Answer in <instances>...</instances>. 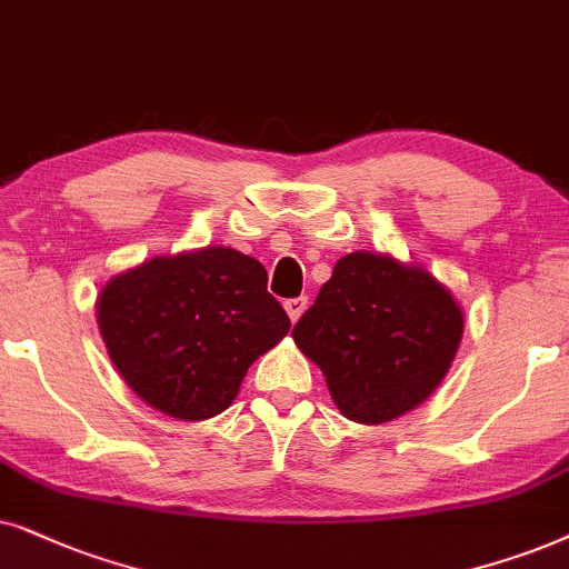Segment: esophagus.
Returning <instances> with one entry per match:
<instances>
[{
  "label": "esophagus",
  "instance_id": "34e87169",
  "mask_svg": "<svg viewBox=\"0 0 569 569\" xmlns=\"http://www.w3.org/2000/svg\"><path fill=\"white\" fill-rule=\"evenodd\" d=\"M307 305H309V301H307V297H297V299H289V301H286V312H289V317H291V322H297L299 320V317L301 315H305V309H307Z\"/></svg>",
  "mask_w": 569,
  "mask_h": 569
}]
</instances>
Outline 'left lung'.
I'll return each instance as SVG.
<instances>
[{
	"instance_id": "1",
	"label": "left lung",
	"mask_w": 569,
	"mask_h": 569,
	"mask_svg": "<svg viewBox=\"0 0 569 569\" xmlns=\"http://www.w3.org/2000/svg\"><path fill=\"white\" fill-rule=\"evenodd\" d=\"M291 336L338 411L372 427L413 411L445 380L463 309L421 264L359 249L336 262Z\"/></svg>"
}]
</instances>
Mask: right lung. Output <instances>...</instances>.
Here are the masks:
<instances>
[{
	"instance_id": "right-lung-1",
	"label": "right lung",
	"mask_w": 569,
	"mask_h": 569,
	"mask_svg": "<svg viewBox=\"0 0 569 569\" xmlns=\"http://www.w3.org/2000/svg\"><path fill=\"white\" fill-rule=\"evenodd\" d=\"M96 320L121 380L179 421L226 411L247 369L291 328L262 262L231 247L153 257L119 272L98 293Z\"/></svg>"
}]
</instances>
